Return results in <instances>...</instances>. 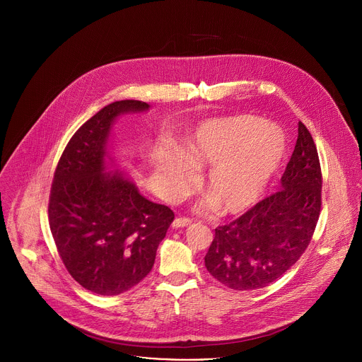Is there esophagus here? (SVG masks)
<instances>
[{"label": "esophagus", "mask_w": 362, "mask_h": 362, "mask_svg": "<svg viewBox=\"0 0 362 362\" xmlns=\"http://www.w3.org/2000/svg\"><path fill=\"white\" fill-rule=\"evenodd\" d=\"M193 221L190 218H176L175 222H173V226L175 228H185L187 225H190Z\"/></svg>", "instance_id": "34e87169"}]
</instances>
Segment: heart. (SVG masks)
Instances as JSON below:
<instances>
[{"label":"heart","instance_id":"heart-1","mask_svg":"<svg viewBox=\"0 0 362 362\" xmlns=\"http://www.w3.org/2000/svg\"><path fill=\"white\" fill-rule=\"evenodd\" d=\"M284 153L285 137L276 126L236 115L203 123L187 140L185 156L160 153L154 169L168 193L180 196L194 182L193 169L211 166L204 176L206 192L221 211L238 214L261 197Z\"/></svg>","mask_w":362,"mask_h":362}]
</instances>
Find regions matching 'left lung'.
Here are the masks:
<instances>
[{
  "mask_svg": "<svg viewBox=\"0 0 362 362\" xmlns=\"http://www.w3.org/2000/svg\"><path fill=\"white\" fill-rule=\"evenodd\" d=\"M281 185L242 216L215 229L204 267L225 286H268L295 265L313 239L321 212L322 173L315 141L302 122Z\"/></svg>",
  "mask_w": 362,
  "mask_h": 362,
  "instance_id": "left-lung-1",
  "label": "left lung"
}]
</instances>
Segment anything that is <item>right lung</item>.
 I'll return each instance as SVG.
<instances>
[{"label": "right lung", "instance_id": "1", "mask_svg": "<svg viewBox=\"0 0 362 362\" xmlns=\"http://www.w3.org/2000/svg\"><path fill=\"white\" fill-rule=\"evenodd\" d=\"M139 100L101 109L70 139L57 163L48 222L62 261L84 289L113 296L137 285L153 268L175 214L143 197L119 172L105 173L115 119L147 110Z\"/></svg>", "mask_w": 362, "mask_h": 362}]
</instances>
